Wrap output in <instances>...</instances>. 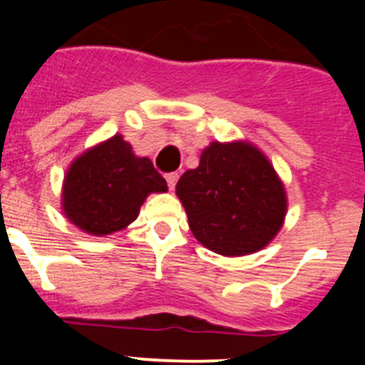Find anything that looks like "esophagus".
Segmentation results:
<instances>
[{
	"label": "esophagus",
	"mask_w": 365,
	"mask_h": 365,
	"mask_svg": "<svg viewBox=\"0 0 365 365\" xmlns=\"http://www.w3.org/2000/svg\"><path fill=\"white\" fill-rule=\"evenodd\" d=\"M177 179H179V173H168V175H166V180H168V186H170V190L175 188Z\"/></svg>",
	"instance_id": "obj_1"
}]
</instances>
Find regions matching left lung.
Instances as JSON below:
<instances>
[{
	"instance_id": "obj_1",
	"label": "left lung",
	"mask_w": 365,
	"mask_h": 365,
	"mask_svg": "<svg viewBox=\"0 0 365 365\" xmlns=\"http://www.w3.org/2000/svg\"><path fill=\"white\" fill-rule=\"evenodd\" d=\"M175 193L195 240L227 257L265 248L287 215V192L278 172L248 140L208 144L199 166L182 173Z\"/></svg>"
}]
</instances>
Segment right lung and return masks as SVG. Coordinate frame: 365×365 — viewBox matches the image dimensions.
<instances>
[{
	"label": "right lung",
	"instance_id": "obj_1",
	"mask_svg": "<svg viewBox=\"0 0 365 365\" xmlns=\"http://www.w3.org/2000/svg\"><path fill=\"white\" fill-rule=\"evenodd\" d=\"M168 192L148 157H137L120 133L80 153L67 168L62 212L74 227L96 237L124 230L150 193Z\"/></svg>",
	"mask_w": 365,
	"mask_h": 365
}]
</instances>
